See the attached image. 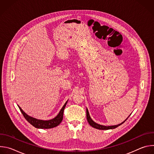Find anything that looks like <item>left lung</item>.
Wrapping results in <instances>:
<instances>
[{"mask_svg": "<svg viewBox=\"0 0 154 154\" xmlns=\"http://www.w3.org/2000/svg\"><path fill=\"white\" fill-rule=\"evenodd\" d=\"M86 118H87V120H88V122L89 124L95 128H97V129H99V130H109V129H113V128H115L116 127H118V126H119L120 125L122 124L127 119V118L124 121H123L122 123L119 124H118V125H111V126H105V125H100L99 124H97L95 122H94L92 119L91 118L90 116V114H89V112H88V109H87L86 108Z\"/></svg>", "mask_w": 154, "mask_h": 154, "instance_id": "8db88e82", "label": "left lung"}]
</instances>
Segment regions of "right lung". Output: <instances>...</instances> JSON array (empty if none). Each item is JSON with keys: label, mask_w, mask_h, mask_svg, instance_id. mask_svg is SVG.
I'll use <instances>...</instances> for the list:
<instances>
[{"label": "right lung", "mask_w": 154, "mask_h": 154, "mask_svg": "<svg viewBox=\"0 0 154 154\" xmlns=\"http://www.w3.org/2000/svg\"><path fill=\"white\" fill-rule=\"evenodd\" d=\"M68 100L66 102L62 108L61 109V110L60 111L59 113L57 115V116H55L54 118L48 120V121H44V120H41V119H38L36 118H34L33 117H31L27 115L23 109H21V108L18 105V107L20 109V111L21 113H23L24 117L25 119L33 126L37 128H45V129H48V128H52L54 127H55L58 126L62 121L63 118V112L64 108L66 105V103Z\"/></svg>", "instance_id": "obj_1"}]
</instances>
